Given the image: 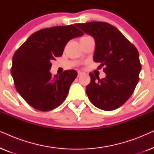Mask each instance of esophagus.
Wrapping results in <instances>:
<instances>
[{"instance_id":"34e87169","label":"esophagus","mask_w":154,"mask_h":154,"mask_svg":"<svg viewBox=\"0 0 154 154\" xmlns=\"http://www.w3.org/2000/svg\"><path fill=\"white\" fill-rule=\"evenodd\" d=\"M82 74H83V72H82V71H79V72H78V76H80V75H81Z\"/></svg>"}]
</instances>
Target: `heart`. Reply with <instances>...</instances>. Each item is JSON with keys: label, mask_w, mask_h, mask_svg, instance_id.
Returning <instances> with one entry per match:
<instances>
[{"label": "heart", "mask_w": 154, "mask_h": 154, "mask_svg": "<svg viewBox=\"0 0 154 154\" xmlns=\"http://www.w3.org/2000/svg\"><path fill=\"white\" fill-rule=\"evenodd\" d=\"M85 37H88V35H85V36H83V37H82V38H85Z\"/></svg>", "instance_id": "b5f03b06"}]
</instances>
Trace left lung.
Returning <instances> with one entry per match:
<instances>
[{
    "label": "left lung",
    "mask_w": 154,
    "mask_h": 154,
    "mask_svg": "<svg viewBox=\"0 0 154 154\" xmlns=\"http://www.w3.org/2000/svg\"><path fill=\"white\" fill-rule=\"evenodd\" d=\"M95 41L93 60L104 66V79L92 73L86 93L92 104L104 111L122 106L133 93L142 69L137 48L117 28L102 22L75 24Z\"/></svg>",
    "instance_id": "8db88e82"
}]
</instances>
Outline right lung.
<instances>
[{"instance_id":"right-lung-1","label":"right lung","mask_w":154,"mask_h":154,"mask_svg":"<svg viewBox=\"0 0 154 154\" xmlns=\"http://www.w3.org/2000/svg\"><path fill=\"white\" fill-rule=\"evenodd\" d=\"M83 34L75 25L43 29L31 35L14 52L11 68L14 85L33 108L50 111L66 100L77 72L66 70L52 76L51 61L62 55L70 40Z\"/></svg>"}]
</instances>
